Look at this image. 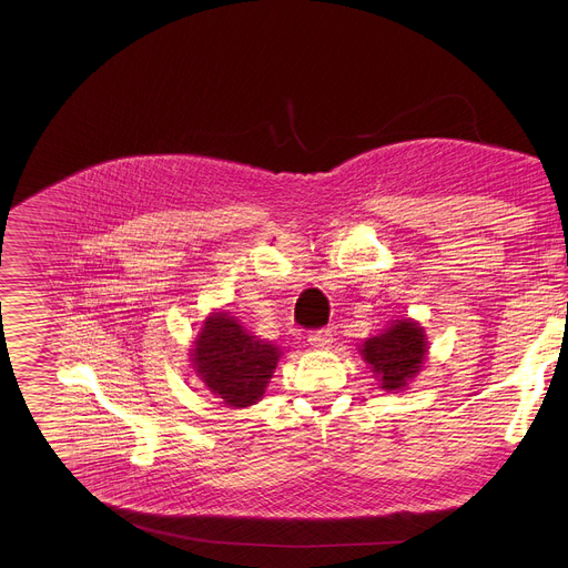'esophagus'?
Returning a JSON list of instances; mask_svg holds the SVG:
<instances>
[{
    "label": "esophagus",
    "instance_id": "1",
    "mask_svg": "<svg viewBox=\"0 0 568 568\" xmlns=\"http://www.w3.org/2000/svg\"><path fill=\"white\" fill-rule=\"evenodd\" d=\"M307 342H310V346H312V348H318V351H323V348H331V344H333V331H331V328L312 331V333L307 335Z\"/></svg>",
    "mask_w": 568,
    "mask_h": 568
}]
</instances>
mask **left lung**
<instances>
[{"mask_svg":"<svg viewBox=\"0 0 568 568\" xmlns=\"http://www.w3.org/2000/svg\"><path fill=\"white\" fill-rule=\"evenodd\" d=\"M364 362L379 377L382 388L397 390L407 386L427 357V337L420 323L412 318L393 321L390 326L362 344Z\"/></svg>","mask_w":568,"mask_h":568,"instance_id":"left-lung-1","label":"left lung"}]
</instances>
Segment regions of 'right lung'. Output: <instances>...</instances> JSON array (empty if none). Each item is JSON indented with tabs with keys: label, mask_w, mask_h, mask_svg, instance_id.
Masks as SVG:
<instances>
[{
	"label": "right lung",
	"mask_w": 568,
	"mask_h": 568,
	"mask_svg": "<svg viewBox=\"0 0 568 568\" xmlns=\"http://www.w3.org/2000/svg\"><path fill=\"white\" fill-rule=\"evenodd\" d=\"M281 351L250 335L229 312H213L195 339L191 362L206 388L229 407L256 404L278 364Z\"/></svg>",
	"instance_id": "right-lung-1"
}]
</instances>
